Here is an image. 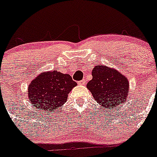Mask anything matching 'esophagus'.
Returning a JSON list of instances; mask_svg holds the SVG:
<instances>
[{"instance_id":"esophagus-1","label":"esophagus","mask_w":157,"mask_h":157,"mask_svg":"<svg viewBox=\"0 0 157 157\" xmlns=\"http://www.w3.org/2000/svg\"><path fill=\"white\" fill-rule=\"evenodd\" d=\"M85 81L86 80L83 79V80H80V81L78 82V84H80V85H83V84H85Z\"/></svg>"}]
</instances>
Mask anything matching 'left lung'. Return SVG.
Segmentation results:
<instances>
[{
	"instance_id": "left-lung-1",
	"label": "left lung",
	"mask_w": 157,
	"mask_h": 157,
	"mask_svg": "<svg viewBox=\"0 0 157 157\" xmlns=\"http://www.w3.org/2000/svg\"><path fill=\"white\" fill-rule=\"evenodd\" d=\"M93 78L87 87L98 103L105 108H115L124 103L128 90V79L114 69L97 65L92 70Z\"/></svg>"
}]
</instances>
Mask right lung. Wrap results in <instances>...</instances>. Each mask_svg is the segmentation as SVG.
I'll return each instance as SVG.
<instances>
[{
    "label": "right lung",
    "instance_id": "right-lung-1",
    "mask_svg": "<svg viewBox=\"0 0 157 157\" xmlns=\"http://www.w3.org/2000/svg\"><path fill=\"white\" fill-rule=\"evenodd\" d=\"M77 83L69 74L53 70L39 75L29 86V98L31 105L36 108L53 112L62 106L68 94Z\"/></svg>",
    "mask_w": 157,
    "mask_h": 157
}]
</instances>
